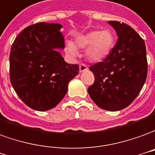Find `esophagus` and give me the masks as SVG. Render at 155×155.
Listing matches in <instances>:
<instances>
[{
  "label": "esophagus",
  "instance_id": "esophagus-1",
  "mask_svg": "<svg viewBox=\"0 0 155 155\" xmlns=\"http://www.w3.org/2000/svg\"><path fill=\"white\" fill-rule=\"evenodd\" d=\"M87 70V67L85 64H81L79 66V72H83Z\"/></svg>",
  "mask_w": 155,
  "mask_h": 155
}]
</instances>
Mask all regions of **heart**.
Wrapping results in <instances>:
<instances>
[{
  "label": "heart",
  "mask_w": 155,
  "mask_h": 155,
  "mask_svg": "<svg viewBox=\"0 0 155 155\" xmlns=\"http://www.w3.org/2000/svg\"><path fill=\"white\" fill-rule=\"evenodd\" d=\"M115 43L114 32L109 29L103 31H91L75 37V44L66 41L67 53L72 58L78 54V48L85 49V57L90 62H99L109 56Z\"/></svg>",
  "instance_id": "1"
}]
</instances>
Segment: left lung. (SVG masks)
<instances>
[{
    "label": "left lung",
    "mask_w": 155,
    "mask_h": 155,
    "mask_svg": "<svg viewBox=\"0 0 155 155\" xmlns=\"http://www.w3.org/2000/svg\"><path fill=\"white\" fill-rule=\"evenodd\" d=\"M118 36L117 43L103 62L90 67L95 81L87 89L92 100L104 110L119 111L139 95L148 72L145 43L124 23L109 21Z\"/></svg>",
    "instance_id": "left-lung-1"
}]
</instances>
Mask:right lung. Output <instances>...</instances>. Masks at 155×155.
<instances>
[{"mask_svg": "<svg viewBox=\"0 0 155 155\" xmlns=\"http://www.w3.org/2000/svg\"><path fill=\"white\" fill-rule=\"evenodd\" d=\"M62 26L39 22L22 30L10 52V79L28 107L47 111L58 105L68 92L69 82L78 74L77 64L64 61Z\"/></svg>", "mask_w": 155, "mask_h": 155, "instance_id": "right-lung-1", "label": "right lung"}]
</instances>
